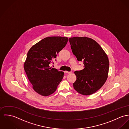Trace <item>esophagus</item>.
Instances as JSON below:
<instances>
[{
  "instance_id": "34e87169",
  "label": "esophagus",
  "mask_w": 129,
  "mask_h": 129,
  "mask_svg": "<svg viewBox=\"0 0 129 129\" xmlns=\"http://www.w3.org/2000/svg\"><path fill=\"white\" fill-rule=\"evenodd\" d=\"M64 73H65V74H71L72 72H71L65 71L64 72Z\"/></svg>"
}]
</instances>
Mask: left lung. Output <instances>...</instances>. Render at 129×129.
<instances>
[{
	"label": "left lung",
	"mask_w": 129,
	"mask_h": 129,
	"mask_svg": "<svg viewBox=\"0 0 129 129\" xmlns=\"http://www.w3.org/2000/svg\"><path fill=\"white\" fill-rule=\"evenodd\" d=\"M69 41L73 54L83 61L84 69L76 71L77 80L74 89L79 93L90 95L102 86L108 74L109 62L107 55L100 44L87 37L70 38Z\"/></svg>",
	"instance_id": "1"
}]
</instances>
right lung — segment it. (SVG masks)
Returning a JSON list of instances; mask_svg holds the SVG:
<instances>
[{"instance_id": "1", "label": "right lung", "mask_w": 129, "mask_h": 129, "mask_svg": "<svg viewBox=\"0 0 129 129\" xmlns=\"http://www.w3.org/2000/svg\"><path fill=\"white\" fill-rule=\"evenodd\" d=\"M68 39L61 37L45 38L29 50L24 68L34 89L48 96L54 92L62 81L64 72L50 67L57 54L66 45ZM55 61H56L55 59Z\"/></svg>"}]
</instances>
